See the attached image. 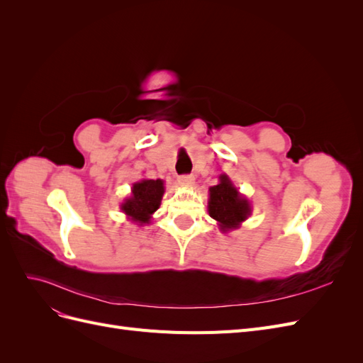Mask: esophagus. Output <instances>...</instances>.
I'll use <instances>...</instances> for the list:
<instances>
[{
	"mask_svg": "<svg viewBox=\"0 0 363 363\" xmlns=\"http://www.w3.org/2000/svg\"><path fill=\"white\" fill-rule=\"evenodd\" d=\"M179 184L183 186V188H191V186L194 184V177L192 175H180Z\"/></svg>",
	"mask_w": 363,
	"mask_h": 363,
	"instance_id": "1",
	"label": "esophagus"
}]
</instances>
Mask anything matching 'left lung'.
<instances>
[{
	"label": "left lung",
	"instance_id": "left-lung-1",
	"mask_svg": "<svg viewBox=\"0 0 363 363\" xmlns=\"http://www.w3.org/2000/svg\"><path fill=\"white\" fill-rule=\"evenodd\" d=\"M208 215L216 219L223 232L238 228L251 213L250 201L240 195L228 175H219V183L208 189Z\"/></svg>",
	"mask_w": 363,
	"mask_h": 363
}]
</instances>
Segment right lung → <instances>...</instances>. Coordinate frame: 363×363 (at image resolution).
<instances>
[{
    "label": "right lung",
    "mask_w": 363,
    "mask_h": 363,
    "mask_svg": "<svg viewBox=\"0 0 363 363\" xmlns=\"http://www.w3.org/2000/svg\"><path fill=\"white\" fill-rule=\"evenodd\" d=\"M163 192V180H140L133 184L131 196L121 204V211L139 225L148 224L151 215L160 206Z\"/></svg>",
    "instance_id": "right-lung-1"
}]
</instances>
